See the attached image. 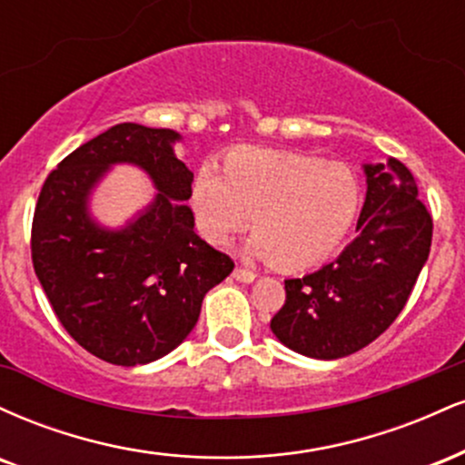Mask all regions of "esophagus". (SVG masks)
<instances>
[{
    "label": "esophagus",
    "mask_w": 465,
    "mask_h": 465,
    "mask_svg": "<svg viewBox=\"0 0 465 465\" xmlns=\"http://www.w3.org/2000/svg\"><path fill=\"white\" fill-rule=\"evenodd\" d=\"M233 277H236L238 282H244V284H251V282H253L258 275H255L253 271L242 269V266H236V269H233Z\"/></svg>",
    "instance_id": "obj_1"
}]
</instances>
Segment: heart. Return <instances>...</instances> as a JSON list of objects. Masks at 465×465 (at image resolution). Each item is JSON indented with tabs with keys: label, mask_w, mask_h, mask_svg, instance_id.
Wrapping results in <instances>:
<instances>
[{
	"label": "heart",
	"mask_w": 465,
	"mask_h": 465,
	"mask_svg": "<svg viewBox=\"0 0 465 465\" xmlns=\"http://www.w3.org/2000/svg\"><path fill=\"white\" fill-rule=\"evenodd\" d=\"M223 173L205 165L194 179L192 205L203 236L225 247L251 223L258 233L249 251L280 269H308L332 255L359 214V179L343 163L240 148L227 154Z\"/></svg>",
	"instance_id": "1"
}]
</instances>
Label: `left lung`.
<instances>
[{
    "instance_id": "1",
    "label": "left lung",
    "mask_w": 465,
    "mask_h": 465,
    "mask_svg": "<svg viewBox=\"0 0 465 465\" xmlns=\"http://www.w3.org/2000/svg\"><path fill=\"white\" fill-rule=\"evenodd\" d=\"M367 194L356 236L334 262L286 280L271 330L288 350L319 361L354 354L402 312L429 260L433 218L398 159L362 165Z\"/></svg>"
}]
</instances>
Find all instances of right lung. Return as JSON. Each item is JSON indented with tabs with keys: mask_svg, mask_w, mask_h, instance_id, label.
<instances>
[{
	"mask_svg": "<svg viewBox=\"0 0 465 465\" xmlns=\"http://www.w3.org/2000/svg\"><path fill=\"white\" fill-rule=\"evenodd\" d=\"M177 131L111 126L67 154L41 188L32 221V264L69 336L106 362L146 365L192 332L205 292L233 271L232 258L201 240L192 196L194 174L174 154ZM131 163L158 194L120 230L88 212L111 164Z\"/></svg>",
	"mask_w": 465,
	"mask_h": 465,
	"instance_id": "obj_1",
	"label": "right lung"
}]
</instances>
